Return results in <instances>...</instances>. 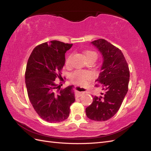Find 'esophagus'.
<instances>
[{"mask_svg":"<svg viewBox=\"0 0 151 151\" xmlns=\"http://www.w3.org/2000/svg\"><path fill=\"white\" fill-rule=\"evenodd\" d=\"M83 94V92H79V91H77V92L76 94V96L77 98H78V97L81 96Z\"/></svg>","mask_w":151,"mask_h":151,"instance_id":"obj_1","label":"esophagus"}]
</instances>
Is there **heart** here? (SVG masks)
Masks as SVG:
<instances>
[{
  "mask_svg": "<svg viewBox=\"0 0 151 151\" xmlns=\"http://www.w3.org/2000/svg\"><path fill=\"white\" fill-rule=\"evenodd\" d=\"M86 56L87 58H97L98 55L95 52L93 51H86L85 52ZM72 55H68L66 59L65 63L66 65H68L70 63V60H71ZM93 76V74L91 72L89 71H86V70H76L71 75L72 79L77 84H83L84 82L87 80L91 78Z\"/></svg>",
  "mask_w": 151,
  "mask_h": 151,
  "instance_id": "1",
  "label": "heart"
}]
</instances>
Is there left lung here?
Segmentation results:
<instances>
[{
  "instance_id": "obj_1",
  "label": "left lung",
  "mask_w": 151,
  "mask_h": 151,
  "mask_svg": "<svg viewBox=\"0 0 151 151\" xmlns=\"http://www.w3.org/2000/svg\"><path fill=\"white\" fill-rule=\"evenodd\" d=\"M102 55L101 72L96 82L104 91L102 96H93V101L86 108V115L94 121H106L113 117L120 108L128 91L130 71L120 49L104 39L91 42Z\"/></svg>"
}]
</instances>
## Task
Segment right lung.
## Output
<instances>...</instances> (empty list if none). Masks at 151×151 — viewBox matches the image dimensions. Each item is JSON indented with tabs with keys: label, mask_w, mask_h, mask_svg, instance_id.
<instances>
[{
	"label": "right lung",
	"mask_w": 151,
	"mask_h": 151,
	"mask_svg": "<svg viewBox=\"0 0 151 151\" xmlns=\"http://www.w3.org/2000/svg\"><path fill=\"white\" fill-rule=\"evenodd\" d=\"M72 44L53 40L36 47L27 62L25 83L29 101L44 120L57 123L69 116L70 106L75 101L74 86L60 89V70L65 63V53Z\"/></svg>",
	"instance_id": "add662e5"
}]
</instances>
